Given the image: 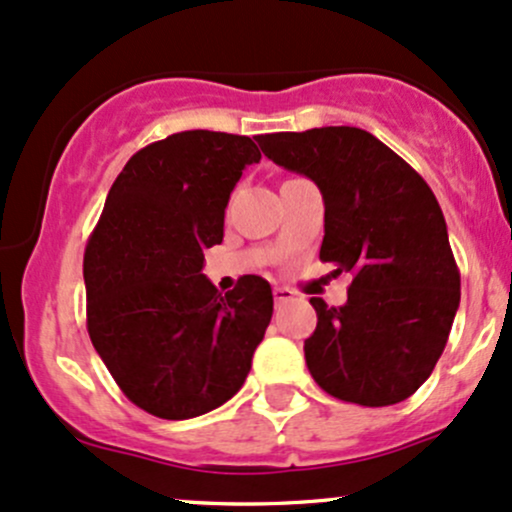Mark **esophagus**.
<instances>
[{
	"mask_svg": "<svg viewBox=\"0 0 512 512\" xmlns=\"http://www.w3.org/2000/svg\"><path fill=\"white\" fill-rule=\"evenodd\" d=\"M272 294H274V301H277V303H286V301L294 299V291L286 289V286H274Z\"/></svg>",
	"mask_w": 512,
	"mask_h": 512,
	"instance_id": "34e87169",
	"label": "esophagus"
}]
</instances>
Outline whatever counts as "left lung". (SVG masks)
Masks as SVG:
<instances>
[{
  "mask_svg": "<svg viewBox=\"0 0 512 512\" xmlns=\"http://www.w3.org/2000/svg\"><path fill=\"white\" fill-rule=\"evenodd\" d=\"M262 153L318 184L320 260L352 274L345 306L311 299L308 372L330 396L381 408L423 386L459 308L447 223L425 179L372 133L352 126L267 133Z\"/></svg>",
  "mask_w": 512,
  "mask_h": 512,
  "instance_id": "obj_1",
  "label": "left lung"
}]
</instances>
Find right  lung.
<instances>
[{
	"instance_id": "add662e5",
	"label": "right lung",
	"mask_w": 512,
	"mask_h": 512,
	"mask_svg": "<svg viewBox=\"0 0 512 512\" xmlns=\"http://www.w3.org/2000/svg\"><path fill=\"white\" fill-rule=\"evenodd\" d=\"M260 157L247 136L182 131L138 150L111 184L84 247L87 330L145 413L196 418L245 384L272 289L247 274L221 296L201 269L223 240L230 192Z\"/></svg>"
}]
</instances>
